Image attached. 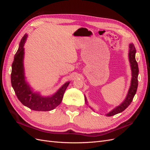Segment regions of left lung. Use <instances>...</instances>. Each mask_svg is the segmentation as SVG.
I'll use <instances>...</instances> for the list:
<instances>
[{
  "label": "left lung",
  "mask_w": 150,
  "mask_h": 150,
  "mask_svg": "<svg viewBox=\"0 0 150 150\" xmlns=\"http://www.w3.org/2000/svg\"><path fill=\"white\" fill-rule=\"evenodd\" d=\"M129 49L128 56H129V61L131 69L132 78H131V85L128 91V93L124 101L122 102L120 105L117 106L115 109H113L112 110H111L110 112H108V114H106V115L107 116H114L117 114V113H120L123 111L125 109H126L129 106L131 103L132 102L134 95L136 93H137L138 84V72H139L138 63L137 61H136V59H135V54H136V51H136V49L133 44H130L129 46ZM84 100L86 103L88 104V101H87V99H86V96H84Z\"/></svg>",
  "instance_id": "1"
}]
</instances>
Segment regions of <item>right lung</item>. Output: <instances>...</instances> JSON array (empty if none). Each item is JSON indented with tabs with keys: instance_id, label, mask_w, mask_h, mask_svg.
I'll use <instances>...</instances> for the list:
<instances>
[{
	"instance_id": "obj_1",
	"label": "right lung",
	"mask_w": 150,
	"mask_h": 150,
	"mask_svg": "<svg viewBox=\"0 0 150 150\" xmlns=\"http://www.w3.org/2000/svg\"><path fill=\"white\" fill-rule=\"evenodd\" d=\"M28 35L25 34L22 38L19 49L14 56L12 64L11 84L18 99L22 104L32 110L47 111L54 110L61 104L63 96L70 82L63 85L57 91L51 96L44 97L39 93H34L28 83L26 82L24 69V46Z\"/></svg>"
}]
</instances>
